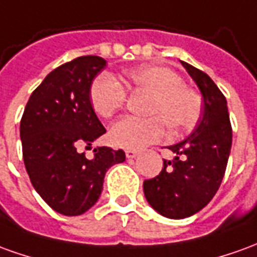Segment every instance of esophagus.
I'll list each match as a JSON object with an SVG mask.
<instances>
[{
	"label": "esophagus",
	"mask_w": 257,
	"mask_h": 257,
	"mask_svg": "<svg viewBox=\"0 0 257 257\" xmlns=\"http://www.w3.org/2000/svg\"><path fill=\"white\" fill-rule=\"evenodd\" d=\"M125 156H126V159H135L136 156H138V152L136 150H132V149H129L125 152Z\"/></svg>",
	"instance_id": "34e87169"
}]
</instances>
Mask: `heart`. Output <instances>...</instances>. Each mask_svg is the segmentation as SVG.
I'll list each match as a JSON object with an SVG mask.
<instances>
[{"label": "heart", "mask_w": 257, "mask_h": 257, "mask_svg": "<svg viewBox=\"0 0 257 257\" xmlns=\"http://www.w3.org/2000/svg\"><path fill=\"white\" fill-rule=\"evenodd\" d=\"M131 85L150 91V118L125 116L110 129V141L116 147L142 149L161 141L166 135V122L174 132L189 128L200 112V98L184 86V80L168 68L142 66L126 75ZM93 110L103 118H111L126 100V90L110 73H101L93 80L89 91Z\"/></svg>", "instance_id": "obj_1"}]
</instances>
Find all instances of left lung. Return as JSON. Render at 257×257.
<instances>
[{
	"label": "left lung",
	"mask_w": 257,
	"mask_h": 257,
	"mask_svg": "<svg viewBox=\"0 0 257 257\" xmlns=\"http://www.w3.org/2000/svg\"><path fill=\"white\" fill-rule=\"evenodd\" d=\"M181 64L203 97V112L185 141L168 146L175 157L164 160L157 177L143 182L149 204L167 218L193 216L209 203L220 188L228 163L232 129L227 100L207 73L188 62Z\"/></svg>",
	"instance_id": "8db88e82"
}]
</instances>
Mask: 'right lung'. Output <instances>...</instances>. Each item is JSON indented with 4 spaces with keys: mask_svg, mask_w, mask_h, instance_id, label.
<instances>
[{
    "mask_svg": "<svg viewBox=\"0 0 257 257\" xmlns=\"http://www.w3.org/2000/svg\"><path fill=\"white\" fill-rule=\"evenodd\" d=\"M107 61L85 55L58 66L29 98L21 121L25 167L43 200L64 216H80L94 206L107 170L125 161L122 150L85 149L105 134L89 97L93 79Z\"/></svg>",
    "mask_w": 257,
    "mask_h": 257,
    "instance_id": "add662e5",
    "label": "right lung"
}]
</instances>
